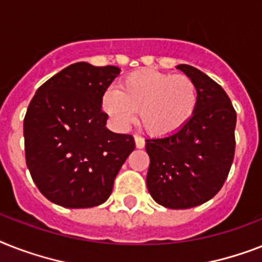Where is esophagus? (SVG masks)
<instances>
[{
  "label": "esophagus",
  "mask_w": 262,
  "mask_h": 262,
  "mask_svg": "<svg viewBox=\"0 0 262 262\" xmlns=\"http://www.w3.org/2000/svg\"><path fill=\"white\" fill-rule=\"evenodd\" d=\"M135 142L138 149H142V148L145 146V140L142 137H140V136H135Z\"/></svg>",
  "instance_id": "34e87169"
}]
</instances>
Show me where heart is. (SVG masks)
I'll use <instances>...</instances> for the list:
<instances>
[{"label": "heart", "mask_w": 262, "mask_h": 262, "mask_svg": "<svg viewBox=\"0 0 262 262\" xmlns=\"http://www.w3.org/2000/svg\"><path fill=\"white\" fill-rule=\"evenodd\" d=\"M199 105V90L190 76L142 69L127 74L117 89H107L102 107L113 122L126 127L136 113L140 125L153 137H167L191 121Z\"/></svg>", "instance_id": "heart-1"}]
</instances>
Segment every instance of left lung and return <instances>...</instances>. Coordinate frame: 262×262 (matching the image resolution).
<instances>
[{
	"instance_id": "1",
	"label": "left lung",
	"mask_w": 262,
	"mask_h": 262,
	"mask_svg": "<svg viewBox=\"0 0 262 262\" xmlns=\"http://www.w3.org/2000/svg\"><path fill=\"white\" fill-rule=\"evenodd\" d=\"M176 69L196 83L199 105L179 132L146 140V186L159 205L180 210L210 201L222 188L234 159L237 114L230 98L210 76L188 64Z\"/></svg>"
}]
</instances>
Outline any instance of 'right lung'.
Returning <instances> with one entry per match:
<instances>
[{
    "label": "right lung",
    "instance_id": "obj_1",
    "mask_svg": "<svg viewBox=\"0 0 262 262\" xmlns=\"http://www.w3.org/2000/svg\"><path fill=\"white\" fill-rule=\"evenodd\" d=\"M121 70L79 61L42 83L24 118L25 160L40 192L59 206L102 205L136 148L106 127L102 97Z\"/></svg>",
    "mask_w": 262,
    "mask_h": 262
}]
</instances>
